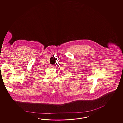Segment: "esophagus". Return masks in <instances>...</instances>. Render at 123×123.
Returning a JSON list of instances; mask_svg holds the SVG:
<instances>
[{"label": "esophagus", "instance_id": "esophagus-1", "mask_svg": "<svg viewBox=\"0 0 123 123\" xmlns=\"http://www.w3.org/2000/svg\"><path fill=\"white\" fill-rule=\"evenodd\" d=\"M50 67H51V68H54V66L53 65H50Z\"/></svg>", "mask_w": 123, "mask_h": 123}]
</instances>
